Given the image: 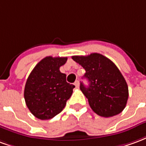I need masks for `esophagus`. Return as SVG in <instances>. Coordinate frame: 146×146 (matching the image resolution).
<instances>
[{
  "mask_svg": "<svg viewBox=\"0 0 146 146\" xmlns=\"http://www.w3.org/2000/svg\"><path fill=\"white\" fill-rule=\"evenodd\" d=\"M74 85L76 86V88H79V85H80V83L78 80H76V82L74 83Z\"/></svg>",
  "mask_w": 146,
  "mask_h": 146,
  "instance_id": "1",
  "label": "esophagus"
}]
</instances>
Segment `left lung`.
<instances>
[{
	"label": "left lung",
	"mask_w": 146,
	"mask_h": 146,
	"mask_svg": "<svg viewBox=\"0 0 146 146\" xmlns=\"http://www.w3.org/2000/svg\"><path fill=\"white\" fill-rule=\"evenodd\" d=\"M85 70L88 87L82 83L80 88L98 116L110 117L122 112L128 99V87L115 64L98 53L87 56H72Z\"/></svg>",
	"instance_id": "obj_1"
}]
</instances>
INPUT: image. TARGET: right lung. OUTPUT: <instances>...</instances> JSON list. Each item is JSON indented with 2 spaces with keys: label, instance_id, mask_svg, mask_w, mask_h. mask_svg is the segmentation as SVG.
<instances>
[{
  "label": "right lung",
  "instance_id": "add662e5",
  "mask_svg": "<svg viewBox=\"0 0 146 146\" xmlns=\"http://www.w3.org/2000/svg\"><path fill=\"white\" fill-rule=\"evenodd\" d=\"M66 57L48 56L36 64L27 78L24 98L27 107L40 119H49L61 113L75 88L66 82L59 68Z\"/></svg>",
  "mask_w": 146,
  "mask_h": 146
}]
</instances>
